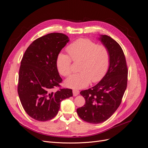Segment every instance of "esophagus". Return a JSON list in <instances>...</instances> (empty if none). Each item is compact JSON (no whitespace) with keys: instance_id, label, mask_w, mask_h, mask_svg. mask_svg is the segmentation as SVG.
<instances>
[{"instance_id":"1","label":"esophagus","mask_w":148,"mask_h":148,"mask_svg":"<svg viewBox=\"0 0 148 148\" xmlns=\"http://www.w3.org/2000/svg\"><path fill=\"white\" fill-rule=\"evenodd\" d=\"M79 90H76V89H74L73 90V96L75 97L76 95H78L79 94Z\"/></svg>"}]
</instances>
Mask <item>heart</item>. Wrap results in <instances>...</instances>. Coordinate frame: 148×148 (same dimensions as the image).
<instances>
[{"mask_svg": "<svg viewBox=\"0 0 148 148\" xmlns=\"http://www.w3.org/2000/svg\"><path fill=\"white\" fill-rule=\"evenodd\" d=\"M68 55L61 52L56 60L58 72L64 76L72 72V61H81L80 72L70 76L66 79L67 86L81 88L87 86L90 81H99L107 73L110 61L109 49L104 45H99L94 41L81 38L75 40L67 47Z\"/></svg>", "mask_w": 148, "mask_h": 148, "instance_id": "1", "label": "heart"}]
</instances>
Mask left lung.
Instances as JSON below:
<instances>
[{"mask_svg":"<svg viewBox=\"0 0 148 148\" xmlns=\"http://www.w3.org/2000/svg\"><path fill=\"white\" fill-rule=\"evenodd\" d=\"M99 39L110 51L109 69L96 86L81 91L86 103L77 109L82 120L93 124L103 123L114 114L121 103L127 83V66L121 47L107 35Z\"/></svg>","mask_w":148,"mask_h":148,"instance_id":"8db88e82","label":"left lung"}]
</instances>
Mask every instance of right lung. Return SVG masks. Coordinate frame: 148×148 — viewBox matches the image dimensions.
Returning a JSON list of instances; mask_svg holds the SVG:
<instances>
[{"instance_id": "right-lung-1", "label": "right lung", "mask_w": 148, "mask_h": 148, "mask_svg": "<svg viewBox=\"0 0 148 148\" xmlns=\"http://www.w3.org/2000/svg\"><path fill=\"white\" fill-rule=\"evenodd\" d=\"M69 40L63 33H49L34 40L23 55L17 92L23 108L34 120L53 119L61 102L73 95L72 89L61 88L56 64L57 55Z\"/></svg>"}]
</instances>
